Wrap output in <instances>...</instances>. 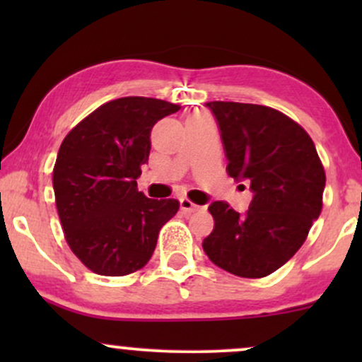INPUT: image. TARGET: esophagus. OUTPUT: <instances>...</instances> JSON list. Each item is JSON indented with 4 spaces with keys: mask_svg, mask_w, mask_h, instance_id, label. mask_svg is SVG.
I'll use <instances>...</instances> for the list:
<instances>
[{
    "mask_svg": "<svg viewBox=\"0 0 362 362\" xmlns=\"http://www.w3.org/2000/svg\"><path fill=\"white\" fill-rule=\"evenodd\" d=\"M180 209L184 211L185 214H190V213H195V211H199V206H195L194 202H190L187 197H180Z\"/></svg>",
    "mask_w": 362,
    "mask_h": 362,
    "instance_id": "obj_1",
    "label": "esophagus"
}]
</instances>
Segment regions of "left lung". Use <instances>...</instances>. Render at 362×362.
Listing matches in <instances>:
<instances>
[{"label":"left lung","instance_id":"1","mask_svg":"<svg viewBox=\"0 0 362 362\" xmlns=\"http://www.w3.org/2000/svg\"><path fill=\"white\" fill-rule=\"evenodd\" d=\"M206 107L221 131L228 173L248 182L253 197L245 214L213 202L214 230L202 248L235 276L265 277L300 250L322 213V161L308 132L279 110L238 102Z\"/></svg>","mask_w":362,"mask_h":362}]
</instances>
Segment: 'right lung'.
I'll return each mask as SVG.
<instances>
[{
	"label": "right lung",
	"instance_id": "right-lung-1",
	"mask_svg": "<svg viewBox=\"0 0 362 362\" xmlns=\"http://www.w3.org/2000/svg\"><path fill=\"white\" fill-rule=\"evenodd\" d=\"M180 107L158 98L124 97L91 112L62 141L52 185L66 242L90 271L126 276L144 267L177 199L138 190L148 163L149 132Z\"/></svg>",
	"mask_w": 362,
	"mask_h": 362
}]
</instances>
